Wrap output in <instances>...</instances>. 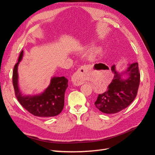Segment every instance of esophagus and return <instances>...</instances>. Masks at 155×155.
Returning a JSON list of instances; mask_svg holds the SVG:
<instances>
[{
	"label": "esophagus",
	"mask_w": 155,
	"mask_h": 155,
	"mask_svg": "<svg viewBox=\"0 0 155 155\" xmlns=\"http://www.w3.org/2000/svg\"><path fill=\"white\" fill-rule=\"evenodd\" d=\"M87 67V66H82L79 68L78 71L74 74L72 78V83L74 85H81L84 81V76H85Z\"/></svg>",
	"instance_id": "esophagus-1"
}]
</instances>
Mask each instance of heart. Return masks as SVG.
<instances>
[{"label":"heart","instance_id":"b5f03b06","mask_svg":"<svg viewBox=\"0 0 155 155\" xmlns=\"http://www.w3.org/2000/svg\"><path fill=\"white\" fill-rule=\"evenodd\" d=\"M100 48H95L93 50V51H92V57H94L95 55H97L98 54H99L100 52Z\"/></svg>","mask_w":155,"mask_h":155}]
</instances>
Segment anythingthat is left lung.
I'll list each match as a JSON object with an SVG mask.
<instances>
[{"instance_id": "1", "label": "left lung", "mask_w": 155, "mask_h": 155, "mask_svg": "<svg viewBox=\"0 0 155 155\" xmlns=\"http://www.w3.org/2000/svg\"><path fill=\"white\" fill-rule=\"evenodd\" d=\"M114 78L106 92L99 94L94 105L97 109L105 114L117 113L127 107L137 95L140 74L138 63H133L122 72L116 70L115 65L111 67ZM125 74L129 76L124 79Z\"/></svg>"}]
</instances>
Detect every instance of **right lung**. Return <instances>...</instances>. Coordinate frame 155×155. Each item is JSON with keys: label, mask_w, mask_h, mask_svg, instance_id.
<instances>
[{"label": "right lung", "mask_w": 155, "mask_h": 155, "mask_svg": "<svg viewBox=\"0 0 155 155\" xmlns=\"http://www.w3.org/2000/svg\"><path fill=\"white\" fill-rule=\"evenodd\" d=\"M23 56V50L18 57L13 72V85L17 100L25 109L35 116L49 118L61 112L64 104V92L68 87V79L53 77L49 86L43 92L37 95H23L18 85L17 68Z\"/></svg>", "instance_id": "1"}]
</instances>
